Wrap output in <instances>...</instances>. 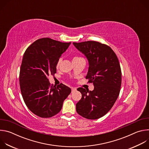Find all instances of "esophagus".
Instances as JSON below:
<instances>
[{"label":"esophagus","instance_id":"esophagus-1","mask_svg":"<svg viewBox=\"0 0 149 149\" xmlns=\"http://www.w3.org/2000/svg\"><path fill=\"white\" fill-rule=\"evenodd\" d=\"M71 90H72V92H74V91H77V88H71Z\"/></svg>","mask_w":149,"mask_h":149}]
</instances>
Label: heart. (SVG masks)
Returning a JSON list of instances; mask_svg holds the SVG:
<instances>
[{
    "mask_svg": "<svg viewBox=\"0 0 149 149\" xmlns=\"http://www.w3.org/2000/svg\"><path fill=\"white\" fill-rule=\"evenodd\" d=\"M77 58H79V57L75 56V57H74V59H77ZM60 62H61V59H59V60L58 61V62H57V63H56V67H59V63H60Z\"/></svg>",
    "mask_w": 149,
    "mask_h": 149,
    "instance_id": "obj_1",
    "label": "heart"
}]
</instances>
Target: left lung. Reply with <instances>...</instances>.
I'll return each instance as SVG.
<instances>
[{
    "instance_id": "left-lung-1",
    "label": "left lung",
    "mask_w": 149,
    "mask_h": 149,
    "mask_svg": "<svg viewBox=\"0 0 149 149\" xmlns=\"http://www.w3.org/2000/svg\"><path fill=\"white\" fill-rule=\"evenodd\" d=\"M73 45L88 59L86 78L94 87L93 91L82 87L77 89L82 98L76 104V111L84 118L96 120L110 110L119 95L121 85L119 61L110 47L100 42H74Z\"/></svg>"
}]
</instances>
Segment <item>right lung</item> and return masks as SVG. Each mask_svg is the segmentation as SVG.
<instances>
[{"mask_svg": "<svg viewBox=\"0 0 149 149\" xmlns=\"http://www.w3.org/2000/svg\"><path fill=\"white\" fill-rule=\"evenodd\" d=\"M70 44L42 38L35 41L24 53L19 74L20 91L28 108L40 117L57 114L71 92L63 84L51 86L48 78L56 72L57 62Z\"/></svg>", "mask_w": 149, "mask_h": 149, "instance_id": "add662e5", "label": "right lung"}]
</instances>
